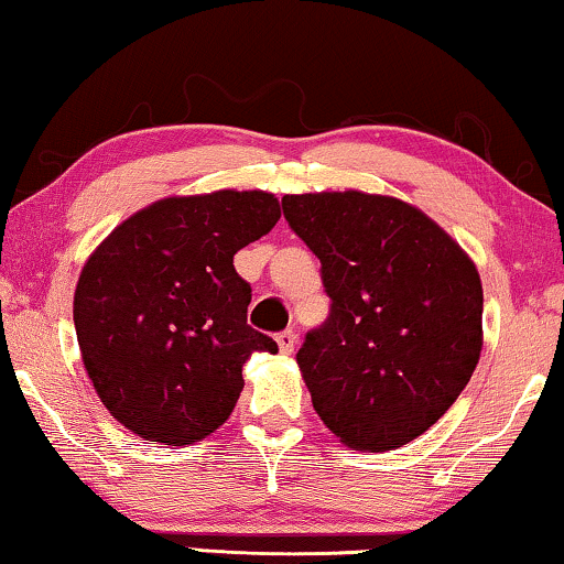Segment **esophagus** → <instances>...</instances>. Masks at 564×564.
Instances as JSON below:
<instances>
[{
  "label": "esophagus",
  "instance_id": "1",
  "mask_svg": "<svg viewBox=\"0 0 564 564\" xmlns=\"http://www.w3.org/2000/svg\"><path fill=\"white\" fill-rule=\"evenodd\" d=\"M276 346H280V350L284 356L295 354V346H297V333L295 330H284L276 336Z\"/></svg>",
  "mask_w": 564,
  "mask_h": 564
}]
</instances>
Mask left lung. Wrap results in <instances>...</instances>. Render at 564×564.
<instances>
[{"label":"left lung","mask_w":564,"mask_h":564,"mask_svg":"<svg viewBox=\"0 0 564 564\" xmlns=\"http://www.w3.org/2000/svg\"><path fill=\"white\" fill-rule=\"evenodd\" d=\"M282 210L321 259L333 302L297 350L317 417L356 451L412 443L476 371L484 348L476 264L445 228L391 195H284Z\"/></svg>","instance_id":"obj_1"}]
</instances>
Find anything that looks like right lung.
I'll return each mask as SVG.
<instances>
[{
	"label": "right lung",
	"instance_id": "obj_1",
	"mask_svg": "<svg viewBox=\"0 0 564 564\" xmlns=\"http://www.w3.org/2000/svg\"><path fill=\"white\" fill-rule=\"evenodd\" d=\"M274 193L170 195L94 249L73 295L86 373L106 410L150 443L193 445L234 412L241 366L276 343L247 325L234 254L280 221Z\"/></svg>",
	"mask_w": 564,
	"mask_h": 564
}]
</instances>
